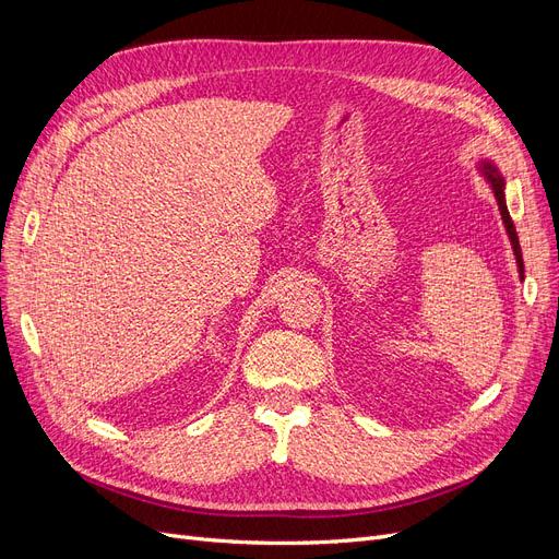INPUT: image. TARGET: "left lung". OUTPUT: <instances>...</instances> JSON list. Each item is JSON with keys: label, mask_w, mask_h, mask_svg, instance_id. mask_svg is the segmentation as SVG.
Listing matches in <instances>:
<instances>
[{"label": "left lung", "mask_w": 559, "mask_h": 559, "mask_svg": "<svg viewBox=\"0 0 559 559\" xmlns=\"http://www.w3.org/2000/svg\"><path fill=\"white\" fill-rule=\"evenodd\" d=\"M478 173L485 177V181L489 183V189H492V193H495V200H497L499 212H501L503 228H506V233H509V240H511V247H513V257H515V263H518V275H520V280H524V263H522V251H520V242H518V233H515V226L511 222L509 207H506V193H503L506 191V179L499 173V167L492 160H487V158L478 163Z\"/></svg>", "instance_id": "obj_1"}]
</instances>
